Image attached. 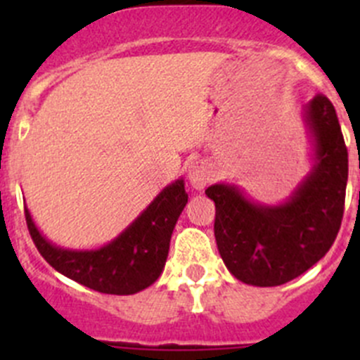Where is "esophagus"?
<instances>
[{
    "label": "esophagus",
    "instance_id": "34e87169",
    "mask_svg": "<svg viewBox=\"0 0 360 360\" xmlns=\"http://www.w3.org/2000/svg\"><path fill=\"white\" fill-rule=\"evenodd\" d=\"M214 177V170L209 163L193 162L188 169V181L195 190H202L205 184H209Z\"/></svg>",
    "mask_w": 360,
    "mask_h": 360
}]
</instances>
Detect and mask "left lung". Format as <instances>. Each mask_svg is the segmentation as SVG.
I'll list each match as a JSON object with an SVG mask.
<instances>
[{
    "mask_svg": "<svg viewBox=\"0 0 360 360\" xmlns=\"http://www.w3.org/2000/svg\"><path fill=\"white\" fill-rule=\"evenodd\" d=\"M311 169L284 202L263 203L233 183L205 195L216 203L217 249L235 278L257 288L282 285L314 266L335 242L343 217L348 153L331 101L303 106Z\"/></svg>",
    "mask_w": 360,
    "mask_h": 360,
    "instance_id": "8db88e82",
    "label": "left lung"
}]
</instances>
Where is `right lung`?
Returning a JSON list of instances; mask_svg holds the SVG:
<instances>
[{
	"mask_svg": "<svg viewBox=\"0 0 360 360\" xmlns=\"http://www.w3.org/2000/svg\"><path fill=\"white\" fill-rule=\"evenodd\" d=\"M188 203L184 179L167 184L150 205L108 244L69 249L52 244L25 207V221L39 254L59 274L106 294H136L158 281L165 268L172 231Z\"/></svg>",
	"mask_w": 360,
	"mask_h": 360,
	"instance_id": "add662e5",
	"label": "right lung"
}]
</instances>
